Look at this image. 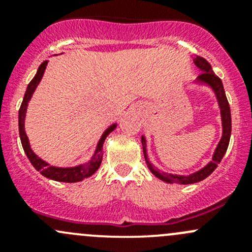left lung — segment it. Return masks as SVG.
Here are the masks:
<instances>
[{"mask_svg": "<svg viewBox=\"0 0 252 252\" xmlns=\"http://www.w3.org/2000/svg\"><path fill=\"white\" fill-rule=\"evenodd\" d=\"M194 62L200 69L202 70L201 74L199 75V80L205 81V83L210 84L212 86V89L215 90L216 95H217L218 103H220V113H222V126H223V135L220 139V144H218L217 149H216L215 155H213V158L207 166L204 167L202 169H200L199 172L190 175H177V174H168L161 172L159 169H157L156 167L152 166L146 158V141L145 138H141V144H142V150H144L145 158H146L147 166H149L150 171L152 172L157 178H159L161 180L167 183H174V184H194V183L201 182V180L206 179L216 168L218 167L220 162L222 161L223 156L225 155L228 149V145H229L230 140V133H232V118H230V108L229 103H228L227 96H225L224 89H223L222 80L215 74V72L212 70L210 63L205 60L204 57H200L196 56L194 58Z\"/></svg>", "mask_w": 252, "mask_h": 252, "instance_id": "1", "label": "left lung"}]
</instances>
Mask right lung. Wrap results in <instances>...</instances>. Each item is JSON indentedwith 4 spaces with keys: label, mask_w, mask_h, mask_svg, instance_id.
I'll list each match as a JSON object with an SVG mask.
<instances>
[{
    "label": "right lung",
    "mask_w": 252,
    "mask_h": 252,
    "mask_svg": "<svg viewBox=\"0 0 252 252\" xmlns=\"http://www.w3.org/2000/svg\"><path fill=\"white\" fill-rule=\"evenodd\" d=\"M47 65V61L42 62L40 64L39 69H37L36 75L32 78V80L30 81L29 85H28L27 91H25V95L24 98H23V102L20 105L19 108V136H20V141H22V146L24 149L25 155L28 156L29 158L30 163L34 166V168L36 171H39L44 177L48 178V179H52V180H57V182H64V183H75V182H81L84 180L85 178L90 177L95 173L96 171L100 167L101 161H102V156H103V152H102V145L105 142V139L107 138V135L112 131L114 130L116 128V124L110 126L107 130L103 133L102 138H101L100 142L97 145V149H96L95 155H94L93 159L90 162L85 164H80V166L77 167H72V168H57V167H52L50 164H47L46 162L42 161L41 158L36 156L34 152L32 151L29 146V141H28V136L25 134L24 130V118H25V112H27V106L29 100L32 98V93L35 91L36 89L37 84L40 83L41 80L42 75H44L45 72V68Z\"/></svg>",
    "instance_id": "right-lung-1"
}]
</instances>
